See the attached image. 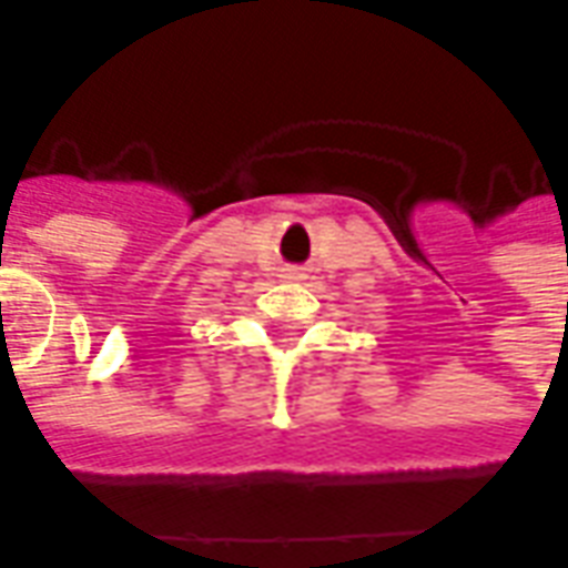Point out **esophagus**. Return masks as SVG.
I'll return each instance as SVG.
<instances>
[{"label":"esophagus","mask_w":568,"mask_h":568,"mask_svg":"<svg viewBox=\"0 0 568 568\" xmlns=\"http://www.w3.org/2000/svg\"><path fill=\"white\" fill-rule=\"evenodd\" d=\"M288 276H295V271H288Z\"/></svg>","instance_id":"obj_1"}]
</instances>
